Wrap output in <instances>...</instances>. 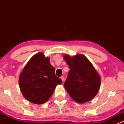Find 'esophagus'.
I'll return each instance as SVG.
<instances>
[{
  "label": "esophagus",
  "instance_id": "34e87169",
  "mask_svg": "<svg viewBox=\"0 0 124 124\" xmlns=\"http://www.w3.org/2000/svg\"><path fill=\"white\" fill-rule=\"evenodd\" d=\"M61 80H62V82H63V81H64V77L63 76H61Z\"/></svg>",
  "mask_w": 124,
  "mask_h": 124
}]
</instances>
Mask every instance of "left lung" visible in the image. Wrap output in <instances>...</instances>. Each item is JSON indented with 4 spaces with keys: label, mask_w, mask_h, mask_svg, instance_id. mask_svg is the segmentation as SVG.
<instances>
[{
    "label": "left lung",
    "mask_w": 124,
    "mask_h": 124,
    "mask_svg": "<svg viewBox=\"0 0 124 124\" xmlns=\"http://www.w3.org/2000/svg\"><path fill=\"white\" fill-rule=\"evenodd\" d=\"M64 59L70 71L64 83L69 96L76 103H85L96 96L100 87V76L86 56L76 54L70 56L67 54Z\"/></svg>",
    "instance_id": "1"
}]
</instances>
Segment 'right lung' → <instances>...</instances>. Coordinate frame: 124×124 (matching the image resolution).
Returning <instances> with one entry per match:
<instances>
[{
  "mask_svg": "<svg viewBox=\"0 0 124 124\" xmlns=\"http://www.w3.org/2000/svg\"><path fill=\"white\" fill-rule=\"evenodd\" d=\"M49 57L42 52L28 61L19 76V86L23 96L35 104L45 103L51 98L58 85L62 83L55 75Z\"/></svg>",
  "mask_w": 124,
  "mask_h": 124,
  "instance_id": "obj_1",
  "label": "right lung"
}]
</instances>
